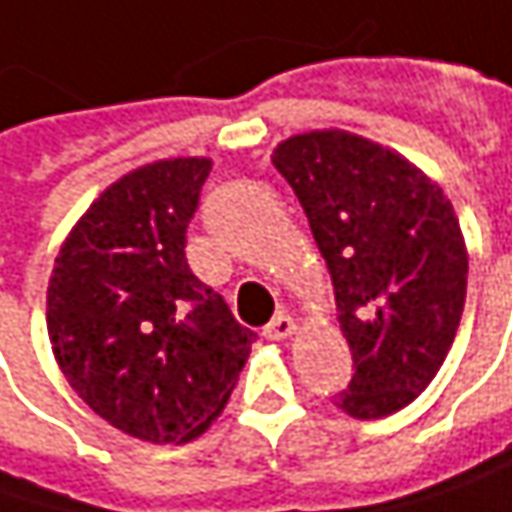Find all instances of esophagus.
I'll return each mask as SVG.
<instances>
[{
  "instance_id": "34e87169",
  "label": "esophagus",
  "mask_w": 512,
  "mask_h": 512,
  "mask_svg": "<svg viewBox=\"0 0 512 512\" xmlns=\"http://www.w3.org/2000/svg\"><path fill=\"white\" fill-rule=\"evenodd\" d=\"M295 333V321L289 316H284V313H278V316L272 318L266 327H263V336L266 339H272V342H284V339H289Z\"/></svg>"
}]
</instances>
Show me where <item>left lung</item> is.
I'll use <instances>...</instances> for the list:
<instances>
[{"label": "left lung", "instance_id": "obj_1", "mask_svg": "<svg viewBox=\"0 0 512 512\" xmlns=\"http://www.w3.org/2000/svg\"><path fill=\"white\" fill-rule=\"evenodd\" d=\"M272 165L310 220L353 353L336 406L356 420L406 408L464 313L469 255L449 196L397 150L345 130L286 138Z\"/></svg>", "mask_w": 512, "mask_h": 512}]
</instances>
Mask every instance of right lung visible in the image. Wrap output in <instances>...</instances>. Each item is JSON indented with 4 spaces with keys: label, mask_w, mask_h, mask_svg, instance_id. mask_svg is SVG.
Returning a JSON list of instances; mask_svg holds the SVG:
<instances>
[{
    "label": "right lung",
    "mask_w": 512,
    "mask_h": 512,
    "mask_svg": "<svg viewBox=\"0 0 512 512\" xmlns=\"http://www.w3.org/2000/svg\"><path fill=\"white\" fill-rule=\"evenodd\" d=\"M208 173L205 156L130 170L86 208L48 278L63 376L109 426L159 446L220 417L257 339L185 257Z\"/></svg>",
    "instance_id": "add662e5"
}]
</instances>
